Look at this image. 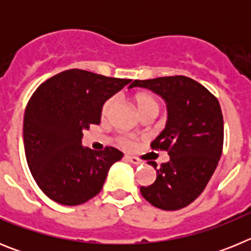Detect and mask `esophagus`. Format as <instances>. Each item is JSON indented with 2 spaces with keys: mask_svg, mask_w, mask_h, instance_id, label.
Here are the masks:
<instances>
[{
  "mask_svg": "<svg viewBox=\"0 0 251 251\" xmlns=\"http://www.w3.org/2000/svg\"><path fill=\"white\" fill-rule=\"evenodd\" d=\"M126 158H127V161H128V162H130V163H132V165L139 166V165H142V163H143V162H142L141 159H139V158H137V157H133V156H126Z\"/></svg>",
  "mask_w": 251,
  "mask_h": 251,
  "instance_id": "34e87169",
  "label": "esophagus"
}]
</instances>
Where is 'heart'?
Segmentation results:
<instances>
[{
    "instance_id": "heart-1",
    "label": "heart",
    "mask_w": 251,
    "mask_h": 251,
    "mask_svg": "<svg viewBox=\"0 0 251 251\" xmlns=\"http://www.w3.org/2000/svg\"><path fill=\"white\" fill-rule=\"evenodd\" d=\"M134 103H136L137 108H138L139 113L141 114H145L148 112H157L159 110V103L153 95L147 94V93H138V94L134 97ZM115 104V99L112 98L109 100H106L105 104L103 105V115H106L110 110L113 109V106ZM121 145L126 148H130L134 146V138L129 136H124L119 139Z\"/></svg>"
}]
</instances>
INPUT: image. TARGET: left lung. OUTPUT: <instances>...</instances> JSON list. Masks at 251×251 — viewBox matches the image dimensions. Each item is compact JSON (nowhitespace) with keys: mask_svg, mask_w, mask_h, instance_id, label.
<instances>
[{"mask_svg":"<svg viewBox=\"0 0 251 251\" xmlns=\"http://www.w3.org/2000/svg\"><path fill=\"white\" fill-rule=\"evenodd\" d=\"M146 88L165 99V129L151 143L165 150L170 161L154 167L156 181L142 186L151 205L174 211L190 205L205 190L223 153L224 119L219 100L200 83L182 75L134 80L128 89Z\"/></svg>","mask_w":251,"mask_h":251,"instance_id":"8db88e82","label":"left lung"}]
</instances>
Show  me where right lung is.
<instances>
[{"instance_id": "add662e5", "label": "right lung", "mask_w": 251, "mask_h": 251, "mask_svg": "<svg viewBox=\"0 0 251 251\" xmlns=\"http://www.w3.org/2000/svg\"><path fill=\"white\" fill-rule=\"evenodd\" d=\"M130 81L70 69L35 90L24 115V146L31 175L52 201L80 205L100 192L123 153L84 147L83 130L100 123L104 103Z\"/></svg>"}]
</instances>
